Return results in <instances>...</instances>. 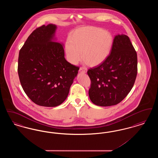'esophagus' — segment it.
<instances>
[{"mask_svg": "<svg viewBox=\"0 0 158 158\" xmlns=\"http://www.w3.org/2000/svg\"><path fill=\"white\" fill-rule=\"evenodd\" d=\"M79 72L80 73H86L87 72V69L86 68H81L79 69Z\"/></svg>", "mask_w": 158, "mask_h": 158, "instance_id": "obj_1", "label": "esophagus"}]
</instances>
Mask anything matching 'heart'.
Masks as SVG:
<instances>
[{"mask_svg":"<svg viewBox=\"0 0 158 158\" xmlns=\"http://www.w3.org/2000/svg\"><path fill=\"white\" fill-rule=\"evenodd\" d=\"M113 45L111 34L104 30L87 27L80 28L71 35L66 44L68 60L73 64L83 58L90 66H97L108 57Z\"/></svg>","mask_w":158,"mask_h":158,"instance_id":"b5f03b06","label":"heart"}]
</instances>
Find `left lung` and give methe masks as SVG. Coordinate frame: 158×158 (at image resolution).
I'll list each match as a JSON object with an SVG mask.
<instances>
[{"mask_svg": "<svg viewBox=\"0 0 158 158\" xmlns=\"http://www.w3.org/2000/svg\"><path fill=\"white\" fill-rule=\"evenodd\" d=\"M137 73V53L130 38L123 34L115 35L107 59L88 71L90 101L101 106L117 105L132 89Z\"/></svg>", "mask_w": 158, "mask_h": 158, "instance_id": "left-lung-1", "label": "left lung"}]
</instances>
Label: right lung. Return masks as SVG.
Instances as JSON below:
<instances>
[{
  "label": "right lung",
  "instance_id": "add662e5",
  "mask_svg": "<svg viewBox=\"0 0 158 158\" xmlns=\"http://www.w3.org/2000/svg\"><path fill=\"white\" fill-rule=\"evenodd\" d=\"M57 26L34 31L19 51L18 72L27 95L35 104L54 107L67 98L79 68L64 58V45L56 42Z\"/></svg>",
  "mask_w": 158,
  "mask_h": 158
}]
</instances>
